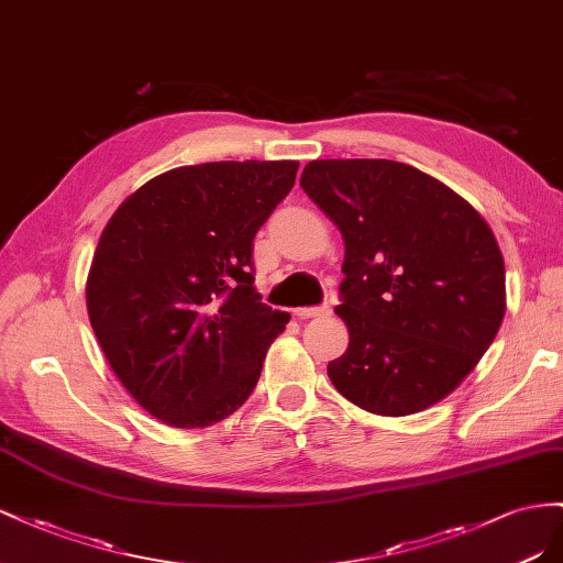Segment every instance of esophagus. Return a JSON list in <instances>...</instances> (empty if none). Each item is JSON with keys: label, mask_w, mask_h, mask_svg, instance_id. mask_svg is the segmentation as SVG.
Instances as JSON below:
<instances>
[{"label": "esophagus", "mask_w": 563, "mask_h": 563, "mask_svg": "<svg viewBox=\"0 0 563 563\" xmlns=\"http://www.w3.org/2000/svg\"><path fill=\"white\" fill-rule=\"evenodd\" d=\"M332 309L328 307V303H323V307H303V309H295V316L299 320H309V318H318V316H328Z\"/></svg>", "instance_id": "esophagus-1"}]
</instances>
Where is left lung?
I'll list each match as a JSON object with an SVG mask.
<instances>
[{
    "label": "left lung",
    "mask_w": 563,
    "mask_h": 563,
    "mask_svg": "<svg viewBox=\"0 0 563 563\" xmlns=\"http://www.w3.org/2000/svg\"><path fill=\"white\" fill-rule=\"evenodd\" d=\"M301 188L342 231L349 346L328 377L375 415H412L467 377L505 318V262L455 190L394 159H313Z\"/></svg>",
    "instance_id": "8db88e82"
}]
</instances>
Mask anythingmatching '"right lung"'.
Returning a JSON list of instances; mask_svg holds the SVG:
<instances>
[{
    "instance_id": "right-lung-1",
    "label": "right lung",
    "mask_w": 563,
    "mask_h": 563,
    "mask_svg": "<svg viewBox=\"0 0 563 563\" xmlns=\"http://www.w3.org/2000/svg\"><path fill=\"white\" fill-rule=\"evenodd\" d=\"M299 163L245 159L155 176L110 217L87 311L112 373L179 429L221 422L250 398L290 313L254 290L252 243Z\"/></svg>"
}]
</instances>
